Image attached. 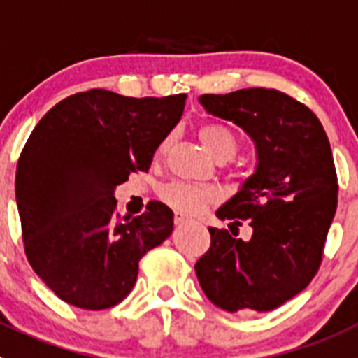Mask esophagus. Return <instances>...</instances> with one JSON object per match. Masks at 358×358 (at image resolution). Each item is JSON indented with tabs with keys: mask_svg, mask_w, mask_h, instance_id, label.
<instances>
[{
	"mask_svg": "<svg viewBox=\"0 0 358 358\" xmlns=\"http://www.w3.org/2000/svg\"><path fill=\"white\" fill-rule=\"evenodd\" d=\"M183 223H187V219L183 217V215L176 214V215H175V224H183Z\"/></svg>",
	"mask_w": 358,
	"mask_h": 358,
	"instance_id": "1",
	"label": "esophagus"
}]
</instances>
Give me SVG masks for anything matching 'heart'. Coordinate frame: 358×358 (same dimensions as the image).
Segmentation results:
<instances>
[{
  "instance_id": "b5f03b06",
  "label": "heart",
  "mask_w": 358,
  "mask_h": 358,
  "mask_svg": "<svg viewBox=\"0 0 358 358\" xmlns=\"http://www.w3.org/2000/svg\"><path fill=\"white\" fill-rule=\"evenodd\" d=\"M198 137L201 141L203 148L217 162H227V160L234 159L235 153L241 148V139L237 137V134L219 123H203L198 128ZM171 135H167L166 139L159 144L155 151L157 159L166 155L169 146H171ZM159 196L166 205L185 215L201 214L205 208L217 203L219 198H221L219 191L214 187H199L183 182H171L160 187Z\"/></svg>"
}]
</instances>
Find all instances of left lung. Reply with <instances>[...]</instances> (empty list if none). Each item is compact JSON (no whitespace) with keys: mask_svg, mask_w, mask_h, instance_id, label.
<instances>
[{"mask_svg":"<svg viewBox=\"0 0 358 358\" xmlns=\"http://www.w3.org/2000/svg\"><path fill=\"white\" fill-rule=\"evenodd\" d=\"M208 114L243 128L255 143V173L215 212L250 241L208 228L210 248L196 276L212 303L228 312H267L307 287L323 260L337 208V175L323 124L303 103L275 89L203 94Z\"/></svg>","mask_w":358,"mask_h":358,"instance_id":"left-lung-1","label":"left lung"}]
</instances>
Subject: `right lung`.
<instances>
[{
	"label": "right lung",
	"instance_id": "1",
	"mask_svg": "<svg viewBox=\"0 0 358 358\" xmlns=\"http://www.w3.org/2000/svg\"><path fill=\"white\" fill-rule=\"evenodd\" d=\"M185 98L91 89L57 103L28 137L15 171L24 253L66 303L103 310L123 301L139 260L171 235V208L150 201L144 214L119 217L114 189L150 169Z\"/></svg>",
	"mask_w": 358,
	"mask_h": 358
}]
</instances>
